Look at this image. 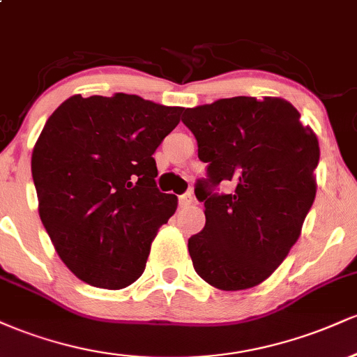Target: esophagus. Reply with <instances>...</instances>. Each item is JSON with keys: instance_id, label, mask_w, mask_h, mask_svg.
I'll list each match as a JSON object with an SVG mask.
<instances>
[{"instance_id": "esophagus-1", "label": "esophagus", "mask_w": 357, "mask_h": 357, "mask_svg": "<svg viewBox=\"0 0 357 357\" xmlns=\"http://www.w3.org/2000/svg\"><path fill=\"white\" fill-rule=\"evenodd\" d=\"M192 203H195V196H192V192H186V195L179 196V206L181 208L191 206Z\"/></svg>"}]
</instances>
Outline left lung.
Returning a JSON list of instances; mask_svg holds the SVG:
<instances>
[{"label":"left lung","mask_w":357,"mask_h":357,"mask_svg":"<svg viewBox=\"0 0 357 357\" xmlns=\"http://www.w3.org/2000/svg\"><path fill=\"white\" fill-rule=\"evenodd\" d=\"M183 122L208 162L198 181L206 225L188 240L192 267L220 290L252 289L272 275L301 236L315 198L319 142L280 97H231L186 109ZM230 181L234 191H212Z\"/></svg>","instance_id":"obj_1"}]
</instances>
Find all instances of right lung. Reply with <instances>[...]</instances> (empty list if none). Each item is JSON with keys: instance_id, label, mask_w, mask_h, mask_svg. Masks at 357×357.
<instances>
[{"instance_id": "1", "label": "right lung", "mask_w": 357, "mask_h": 357, "mask_svg": "<svg viewBox=\"0 0 357 357\" xmlns=\"http://www.w3.org/2000/svg\"><path fill=\"white\" fill-rule=\"evenodd\" d=\"M183 107L139 96H72L48 117L31 154L38 213L77 278L124 289L146 268L178 198L155 188L154 151Z\"/></svg>"}]
</instances>
